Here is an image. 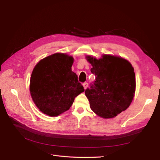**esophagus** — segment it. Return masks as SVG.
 Returning <instances> with one entry per match:
<instances>
[{
  "mask_svg": "<svg viewBox=\"0 0 160 160\" xmlns=\"http://www.w3.org/2000/svg\"><path fill=\"white\" fill-rule=\"evenodd\" d=\"M83 85L84 87V89H86L87 88H88V83H87V82H85V83L83 84Z\"/></svg>",
  "mask_w": 160,
  "mask_h": 160,
  "instance_id": "obj_1",
  "label": "esophagus"
}]
</instances>
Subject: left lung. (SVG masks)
Listing matches in <instances>:
<instances>
[{"mask_svg": "<svg viewBox=\"0 0 160 160\" xmlns=\"http://www.w3.org/2000/svg\"><path fill=\"white\" fill-rule=\"evenodd\" d=\"M85 58L95 75L94 83L85 93L90 108L101 118H115L129 108L134 98L136 83L133 67L118 56L103 55L98 59L87 55Z\"/></svg>", "mask_w": 160, "mask_h": 160, "instance_id": "left-lung-1", "label": "left lung"}]
</instances>
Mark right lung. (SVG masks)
<instances>
[{"mask_svg": "<svg viewBox=\"0 0 160 160\" xmlns=\"http://www.w3.org/2000/svg\"><path fill=\"white\" fill-rule=\"evenodd\" d=\"M73 61L72 56L57 52L34 67L29 89L34 103L42 113L57 117L69 110L76 97L85 91L71 70Z\"/></svg>", "mask_w": 160, "mask_h": 160, "instance_id": "add662e5", "label": "right lung"}]
</instances>
